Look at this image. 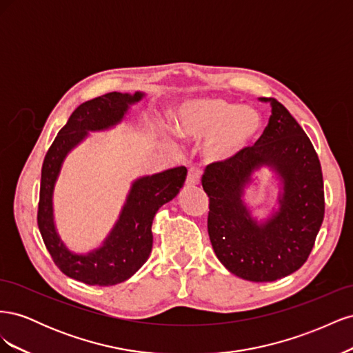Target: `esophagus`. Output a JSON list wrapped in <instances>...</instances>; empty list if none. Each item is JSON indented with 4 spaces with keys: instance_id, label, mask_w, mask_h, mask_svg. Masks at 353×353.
I'll return each instance as SVG.
<instances>
[{
    "instance_id": "1",
    "label": "esophagus",
    "mask_w": 353,
    "mask_h": 353,
    "mask_svg": "<svg viewBox=\"0 0 353 353\" xmlns=\"http://www.w3.org/2000/svg\"><path fill=\"white\" fill-rule=\"evenodd\" d=\"M200 184V172L196 169H191L188 175H187V181H185V185L187 187H196Z\"/></svg>"
}]
</instances>
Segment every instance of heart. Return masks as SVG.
Returning <instances> with one entry per match:
<instances>
[{
    "mask_svg": "<svg viewBox=\"0 0 353 353\" xmlns=\"http://www.w3.org/2000/svg\"><path fill=\"white\" fill-rule=\"evenodd\" d=\"M262 126L259 113L218 97L184 101L172 117L174 132L188 141L206 138L201 153L210 163H227L248 148Z\"/></svg>",
    "mask_w": 353,
    "mask_h": 353,
    "instance_id": "1",
    "label": "heart"
}]
</instances>
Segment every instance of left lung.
Instances as JSON below:
<instances>
[{
	"mask_svg": "<svg viewBox=\"0 0 353 353\" xmlns=\"http://www.w3.org/2000/svg\"><path fill=\"white\" fill-rule=\"evenodd\" d=\"M268 126L253 147L227 163L206 168L208 232L213 252L243 280L275 281L297 271L311 253L324 219L319 159L305 131L275 99ZM268 167L279 188L276 208L259 220L245 201L254 172Z\"/></svg>",
	"mask_w": 353,
	"mask_h": 353,
	"instance_id": "1",
	"label": "left lung"
}]
</instances>
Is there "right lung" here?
<instances>
[{
  "label": "right lung",
  "mask_w": 353,
  "mask_h": 353,
  "mask_svg": "<svg viewBox=\"0 0 353 353\" xmlns=\"http://www.w3.org/2000/svg\"><path fill=\"white\" fill-rule=\"evenodd\" d=\"M145 92H109L82 103L61 128L46 154L41 170L38 228L59 270L90 285H114L141 268L153 248L152 223L159 208L183 188L187 169L178 166L134 179L114 225L104 241L87 253L70 250L61 240L54 219V190L66 157L90 132L109 131L128 119Z\"/></svg>",
  "instance_id": "1"
}]
</instances>
